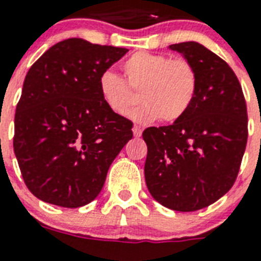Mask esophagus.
Wrapping results in <instances>:
<instances>
[{
	"mask_svg": "<svg viewBox=\"0 0 261 261\" xmlns=\"http://www.w3.org/2000/svg\"><path fill=\"white\" fill-rule=\"evenodd\" d=\"M133 133H134V137H137V138H138V137H141V135H142V127L137 126V124H135V126L133 127Z\"/></svg>",
	"mask_w": 261,
	"mask_h": 261,
	"instance_id": "obj_1",
	"label": "esophagus"
}]
</instances>
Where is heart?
Here are the masks:
<instances>
[{
    "mask_svg": "<svg viewBox=\"0 0 261 261\" xmlns=\"http://www.w3.org/2000/svg\"><path fill=\"white\" fill-rule=\"evenodd\" d=\"M122 69L126 82L114 71L101 73L100 94L112 112L126 115L138 102L139 93L143 104L133 111L138 122H176L188 112L198 93V71L187 58L138 51L124 61Z\"/></svg>",
    "mask_w": 261,
    "mask_h": 261,
    "instance_id": "b5f03b06",
    "label": "heart"
}]
</instances>
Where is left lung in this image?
I'll use <instances>...</instances> for the list:
<instances>
[{"mask_svg": "<svg viewBox=\"0 0 261 261\" xmlns=\"http://www.w3.org/2000/svg\"><path fill=\"white\" fill-rule=\"evenodd\" d=\"M199 77L192 106L173 124L147 127L145 178L151 196L174 211H196L234 184L248 139L243 88L222 58L196 42L171 44Z\"/></svg>", "mask_w": 261, "mask_h": 261, "instance_id": "obj_1", "label": "left lung"}]
</instances>
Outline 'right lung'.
<instances>
[{"label":"right lung","instance_id":"right-lung-1","mask_svg":"<svg viewBox=\"0 0 261 261\" xmlns=\"http://www.w3.org/2000/svg\"><path fill=\"white\" fill-rule=\"evenodd\" d=\"M127 48L71 38L31 66L14 114L13 149L28 190L55 206L96 199L133 122L102 101L98 79Z\"/></svg>","mask_w":261,"mask_h":261}]
</instances>
